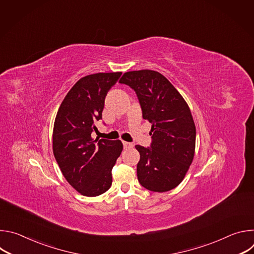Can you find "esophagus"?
I'll return each instance as SVG.
<instances>
[{"label":"esophagus","mask_w":254,"mask_h":254,"mask_svg":"<svg viewBox=\"0 0 254 254\" xmlns=\"http://www.w3.org/2000/svg\"><path fill=\"white\" fill-rule=\"evenodd\" d=\"M123 144H124V148H125L126 150L131 149V148L133 147V144H132L131 142H127V141H123Z\"/></svg>","instance_id":"esophagus-1"}]
</instances>
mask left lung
<instances>
[{"label":"left lung","mask_w":254,"mask_h":254,"mask_svg":"<svg viewBox=\"0 0 254 254\" xmlns=\"http://www.w3.org/2000/svg\"><path fill=\"white\" fill-rule=\"evenodd\" d=\"M139 100L142 118L151 123V149L136 144L139 184L153 192H167L184 180L195 155L196 127L188 103L158 71H128L120 79Z\"/></svg>","instance_id":"obj_1"}]
</instances>
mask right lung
Segmentation results:
<instances>
[{"label": "right lung", "instance_id": "obj_1", "mask_svg": "<svg viewBox=\"0 0 254 254\" xmlns=\"http://www.w3.org/2000/svg\"><path fill=\"white\" fill-rule=\"evenodd\" d=\"M121 75L122 72H100L80 78L64 97L55 118V160L67 182L83 196L95 197L111 188L112 170L124 148L120 139L91 137L106 93Z\"/></svg>", "mask_w": 254, "mask_h": 254}]
</instances>
